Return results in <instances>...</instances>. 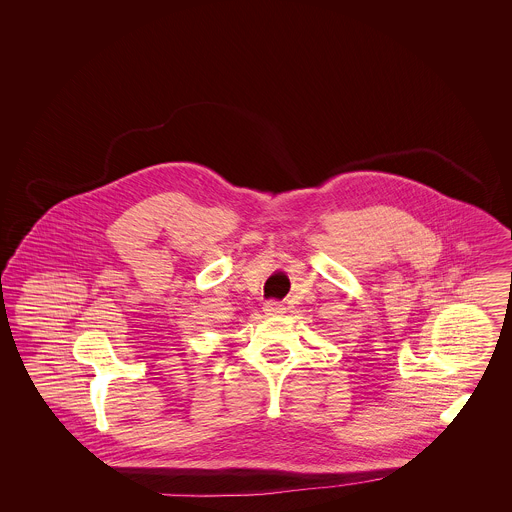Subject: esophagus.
Masks as SVG:
<instances>
[{
  "label": "esophagus",
  "mask_w": 512,
  "mask_h": 512,
  "mask_svg": "<svg viewBox=\"0 0 512 512\" xmlns=\"http://www.w3.org/2000/svg\"><path fill=\"white\" fill-rule=\"evenodd\" d=\"M265 313L267 315H280V313H284V305L280 301H267L265 303Z\"/></svg>",
  "instance_id": "34e87169"
}]
</instances>
